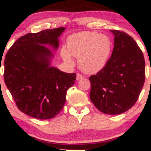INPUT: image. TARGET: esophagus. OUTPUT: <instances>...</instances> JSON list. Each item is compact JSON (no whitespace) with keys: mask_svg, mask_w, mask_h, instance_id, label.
<instances>
[{"mask_svg":"<svg viewBox=\"0 0 151 151\" xmlns=\"http://www.w3.org/2000/svg\"><path fill=\"white\" fill-rule=\"evenodd\" d=\"M83 78H84V76H83L82 74H81L79 73L77 74V80H79V79H83Z\"/></svg>","mask_w":151,"mask_h":151,"instance_id":"obj_1","label":"esophagus"}]
</instances>
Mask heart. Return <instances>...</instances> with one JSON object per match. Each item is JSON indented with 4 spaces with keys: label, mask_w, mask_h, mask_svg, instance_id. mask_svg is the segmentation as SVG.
Listing matches in <instances>:
<instances>
[{
    "label": "heart",
    "mask_w": 151,
    "mask_h": 151,
    "mask_svg": "<svg viewBox=\"0 0 151 151\" xmlns=\"http://www.w3.org/2000/svg\"><path fill=\"white\" fill-rule=\"evenodd\" d=\"M68 51L62 48L65 62L72 63L71 55L78 58L79 68L87 74H95L106 65L112 51L110 38L99 32L84 31L71 35L67 40Z\"/></svg>",
    "instance_id": "obj_1"
}]
</instances>
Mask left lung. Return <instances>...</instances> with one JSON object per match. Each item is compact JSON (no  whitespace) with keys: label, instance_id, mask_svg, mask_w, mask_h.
<instances>
[{"label":"left lung","instance_id":"8db88e82","mask_svg":"<svg viewBox=\"0 0 151 151\" xmlns=\"http://www.w3.org/2000/svg\"><path fill=\"white\" fill-rule=\"evenodd\" d=\"M114 35L111 56L103 70L89 77L90 99L104 114L116 115L130 109L139 96L145 78L143 54L132 37L120 30Z\"/></svg>","mask_w":151,"mask_h":151}]
</instances>
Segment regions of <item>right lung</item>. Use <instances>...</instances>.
Returning a JSON list of instances; mask_svg holds the SVG:
<instances>
[{
	"instance_id": "1",
	"label": "right lung",
	"mask_w": 151,
	"mask_h": 151,
	"mask_svg": "<svg viewBox=\"0 0 151 151\" xmlns=\"http://www.w3.org/2000/svg\"><path fill=\"white\" fill-rule=\"evenodd\" d=\"M65 27L27 33L17 40L6 53L4 81L17 107L37 119L56 116L63 109L67 91L73 86L75 73H66L50 66L51 50L59 46Z\"/></svg>"
}]
</instances>
